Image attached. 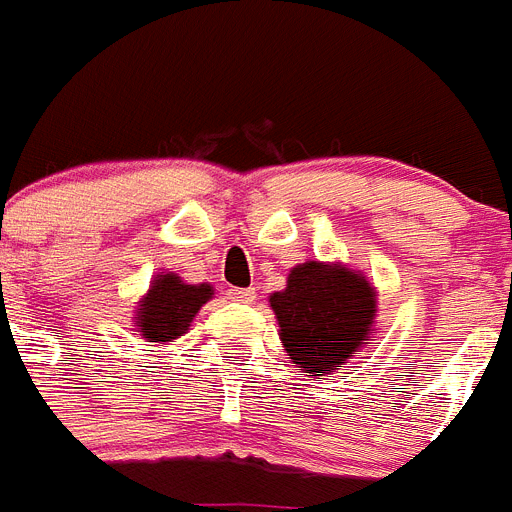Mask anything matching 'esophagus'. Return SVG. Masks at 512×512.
<instances>
[{
    "instance_id": "esophagus-1",
    "label": "esophagus",
    "mask_w": 512,
    "mask_h": 512,
    "mask_svg": "<svg viewBox=\"0 0 512 512\" xmlns=\"http://www.w3.org/2000/svg\"><path fill=\"white\" fill-rule=\"evenodd\" d=\"M230 298L235 303H253L256 301V287H232Z\"/></svg>"
}]
</instances>
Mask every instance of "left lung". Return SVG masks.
Masks as SVG:
<instances>
[{
  "mask_svg": "<svg viewBox=\"0 0 512 512\" xmlns=\"http://www.w3.org/2000/svg\"><path fill=\"white\" fill-rule=\"evenodd\" d=\"M290 361L311 379L348 363L377 327V287L342 261H303L269 295Z\"/></svg>",
  "mask_w": 512,
  "mask_h": 512,
  "instance_id": "obj_1",
  "label": "left lung"
}]
</instances>
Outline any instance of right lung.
I'll return each mask as SVG.
<instances>
[{
	"mask_svg": "<svg viewBox=\"0 0 512 512\" xmlns=\"http://www.w3.org/2000/svg\"><path fill=\"white\" fill-rule=\"evenodd\" d=\"M214 298V287L209 282L190 285L175 272L154 274L149 290L133 311L135 332L146 342L170 345L190 329L196 314L204 303Z\"/></svg>",
	"mask_w": 512,
	"mask_h": 512,
	"instance_id": "1",
	"label": "right lung"
}]
</instances>
